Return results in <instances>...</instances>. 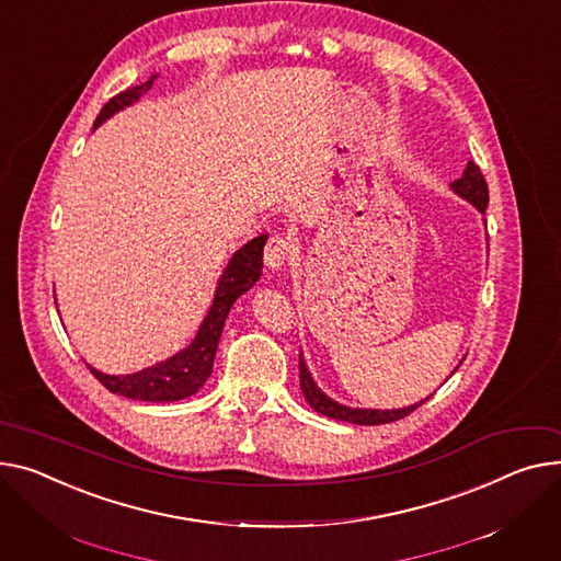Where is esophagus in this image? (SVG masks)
<instances>
[{
    "label": "esophagus",
    "instance_id": "34e87169",
    "mask_svg": "<svg viewBox=\"0 0 561 561\" xmlns=\"http://www.w3.org/2000/svg\"><path fill=\"white\" fill-rule=\"evenodd\" d=\"M288 252H290L288 239H284V237H279V234L271 237L268 243H266V248H264V261H266V266H268L271 271H279V268L284 266V261L288 259Z\"/></svg>",
    "mask_w": 561,
    "mask_h": 561
}]
</instances>
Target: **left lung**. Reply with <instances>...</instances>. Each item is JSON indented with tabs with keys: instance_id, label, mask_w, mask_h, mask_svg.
<instances>
[{
	"instance_id": "left-lung-1",
	"label": "left lung",
	"mask_w": 561,
	"mask_h": 561,
	"mask_svg": "<svg viewBox=\"0 0 561 561\" xmlns=\"http://www.w3.org/2000/svg\"><path fill=\"white\" fill-rule=\"evenodd\" d=\"M451 190L462 196L465 201H469L480 214H484L490 203V190H488V182H484L480 167L469 162L462 178H458L456 182H451ZM456 371V369H454ZM300 386H302V394L307 399V403L316 410L320 415H327L331 420H339V422H350V424H363V426H379V424H390L397 420H403L405 415L413 413L415 408H420L426 399L413 403V405H405V408H394V410H375V408H350L343 405L339 401H333L331 397H327L313 381L311 371L300 354Z\"/></svg>"
}]
</instances>
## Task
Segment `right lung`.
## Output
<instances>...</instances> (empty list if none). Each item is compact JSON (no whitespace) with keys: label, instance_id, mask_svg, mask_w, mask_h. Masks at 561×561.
Masks as SVG:
<instances>
[{"label":"right lung","instance_id":"add662e5","mask_svg":"<svg viewBox=\"0 0 561 561\" xmlns=\"http://www.w3.org/2000/svg\"><path fill=\"white\" fill-rule=\"evenodd\" d=\"M156 79L158 77H151L146 83L128 88L126 92H119L117 96H112L101 107L99 117L94 122V128H99L105 119L115 115V112L139 101L141 94H146L153 88ZM266 241H268V234H261V237L248 241L241 250H237L232 254L228 268L222 271V275L216 284L214 302H211L203 324L198 327V333L182 352L173 354L171 358H167L162 363L139 369V371H135V375H122V377L103 375V371L88 365L92 375L112 394H122V397L137 399V401H180L184 397L196 394L211 375L222 324H226V318H228L232 305L237 302V297H241L245 290H250L254 286V282H259V277H261V268H264Z\"/></svg>","mask_w":561,"mask_h":561}]
</instances>
